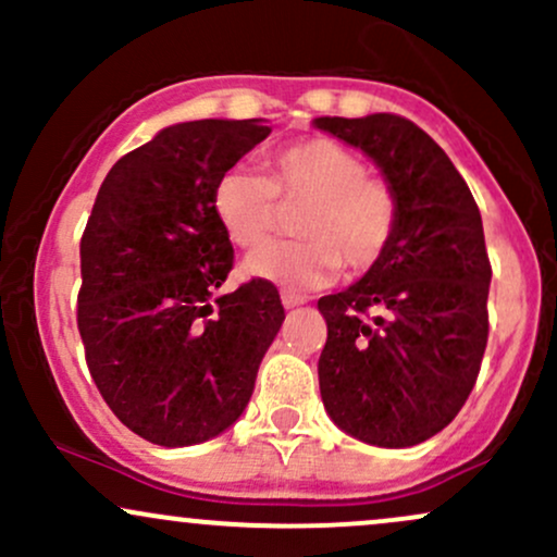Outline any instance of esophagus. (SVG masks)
Listing matches in <instances>:
<instances>
[{
	"label": "esophagus",
	"instance_id": "esophagus-1",
	"mask_svg": "<svg viewBox=\"0 0 557 557\" xmlns=\"http://www.w3.org/2000/svg\"><path fill=\"white\" fill-rule=\"evenodd\" d=\"M280 298H283L285 309H296V306L306 304V296H298V293H293V290H283L280 293Z\"/></svg>",
	"mask_w": 557,
	"mask_h": 557
}]
</instances>
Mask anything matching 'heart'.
I'll return each instance as SVG.
<instances>
[{
	"label": "heart",
	"mask_w": 557,
	"mask_h": 557,
	"mask_svg": "<svg viewBox=\"0 0 557 557\" xmlns=\"http://www.w3.org/2000/svg\"><path fill=\"white\" fill-rule=\"evenodd\" d=\"M284 207H304L300 240L270 243L246 259L251 277L287 290H314L337 270L363 272L385 257L398 227V196L382 177L367 175L359 154L314 136L267 157V177L233 168L212 190V207L227 238L257 248L280 227Z\"/></svg>",
	"instance_id": "heart-1"
}]
</instances>
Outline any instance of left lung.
I'll list each match as a JSON object with an SVG mask.
<instances>
[{"label": "left lung", "mask_w": 557, "mask_h": 557, "mask_svg": "<svg viewBox=\"0 0 557 557\" xmlns=\"http://www.w3.org/2000/svg\"><path fill=\"white\" fill-rule=\"evenodd\" d=\"M314 125L361 149L398 196L385 257L317 304L327 322L324 408L361 443L419 445L458 417L487 348L482 214L461 172L411 120L376 112Z\"/></svg>", "instance_id": "8db88e82"}]
</instances>
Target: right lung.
<instances>
[{
    "instance_id": "obj_1",
    "label": "right lung",
    "mask_w": 557,
    "mask_h": 557,
    "mask_svg": "<svg viewBox=\"0 0 557 557\" xmlns=\"http://www.w3.org/2000/svg\"><path fill=\"white\" fill-rule=\"evenodd\" d=\"M270 133L261 120L170 125L117 159L96 194L81 238V341L114 417L154 445L235 424L283 327L267 280L216 296L233 243L212 190Z\"/></svg>"
}]
</instances>
